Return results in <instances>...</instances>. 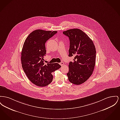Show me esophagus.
Listing matches in <instances>:
<instances>
[{"label":"esophagus","mask_w":120,"mask_h":120,"mask_svg":"<svg viewBox=\"0 0 120 120\" xmlns=\"http://www.w3.org/2000/svg\"><path fill=\"white\" fill-rule=\"evenodd\" d=\"M60 64L61 65V66H63L64 65V62H61V63H60Z\"/></svg>","instance_id":"esophagus-1"}]
</instances>
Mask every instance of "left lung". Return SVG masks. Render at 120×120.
<instances>
[{"mask_svg":"<svg viewBox=\"0 0 120 120\" xmlns=\"http://www.w3.org/2000/svg\"><path fill=\"white\" fill-rule=\"evenodd\" d=\"M69 38V56H74L73 62L68 65L67 74L69 81L74 84L80 85L91 77L96 62V51L92 39L81 29L74 28L64 31Z\"/></svg>","mask_w":120,"mask_h":120,"instance_id":"left-lung-1","label":"left lung"}]
</instances>
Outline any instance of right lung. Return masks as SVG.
<instances>
[{
    "instance_id": "obj_1",
    "label": "right lung",
    "mask_w": 120,
    "mask_h": 120,
    "mask_svg": "<svg viewBox=\"0 0 120 120\" xmlns=\"http://www.w3.org/2000/svg\"><path fill=\"white\" fill-rule=\"evenodd\" d=\"M57 31L37 29L33 31L26 38L21 52L22 68L29 80L39 86H45L52 82V73L60 68L58 64H44L46 56L45 43Z\"/></svg>"
}]
</instances>
